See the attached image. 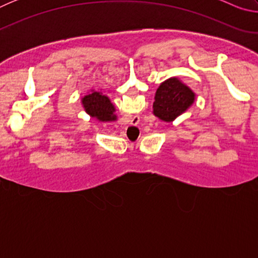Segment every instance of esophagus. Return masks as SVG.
<instances>
[{"instance_id":"34e87169","label":"esophagus","mask_w":258,"mask_h":258,"mask_svg":"<svg viewBox=\"0 0 258 258\" xmlns=\"http://www.w3.org/2000/svg\"><path fill=\"white\" fill-rule=\"evenodd\" d=\"M138 118H139V117H138ZM138 118H137V116H134L133 118H132V120H131V121H133V123H131V124H133V125H137V124L139 123V120H140V119H138Z\"/></svg>"}]
</instances>
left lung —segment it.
<instances>
[{
  "mask_svg": "<svg viewBox=\"0 0 258 258\" xmlns=\"http://www.w3.org/2000/svg\"><path fill=\"white\" fill-rule=\"evenodd\" d=\"M196 101V93L177 77L161 83L155 94L152 112L165 123H172Z\"/></svg>",
  "mask_w": 258,
  "mask_h": 258,
  "instance_id": "obj_1",
  "label": "left lung"
}]
</instances>
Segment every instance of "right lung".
Masks as SVG:
<instances>
[{
    "label": "right lung",
    "instance_id": "obj_1",
    "mask_svg": "<svg viewBox=\"0 0 258 258\" xmlns=\"http://www.w3.org/2000/svg\"><path fill=\"white\" fill-rule=\"evenodd\" d=\"M82 104L85 112L92 118L99 121H115L116 108L111 103L110 99L104 95L101 91L91 90V93L82 98Z\"/></svg>",
    "mask_w": 258,
    "mask_h": 258
}]
</instances>
